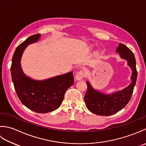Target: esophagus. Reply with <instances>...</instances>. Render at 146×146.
I'll return each instance as SVG.
<instances>
[{"label":"esophagus","mask_w":146,"mask_h":146,"mask_svg":"<svg viewBox=\"0 0 146 146\" xmlns=\"http://www.w3.org/2000/svg\"><path fill=\"white\" fill-rule=\"evenodd\" d=\"M84 76V73L83 71H79V72H77L76 74V76H75V79L77 81H80V80H81L83 77Z\"/></svg>","instance_id":"esophagus-1"}]
</instances>
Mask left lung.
Wrapping results in <instances>:
<instances>
[{
    "instance_id": "1",
    "label": "left lung",
    "mask_w": 146,
    "mask_h": 146,
    "mask_svg": "<svg viewBox=\"0 0 146 146\" xmlns=\"http://www.w3.org/2000/svg\"><path fill=\"white\" fill-rule=\"evenodd\" d=\"M116 52L119 53L121 58L127 61L128 65L131 68L132 82L123 90L111 94H105L94 90L90 83L87 81L88 90L84 96L86 106L90 111L98 115H111L122 110L129 102L135 85L137 72L133 52L122 43L119 44Z\"/></svg>"
}]
</instances>
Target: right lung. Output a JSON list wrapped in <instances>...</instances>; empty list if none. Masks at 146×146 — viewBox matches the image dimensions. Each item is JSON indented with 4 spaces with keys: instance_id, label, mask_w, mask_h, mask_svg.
Returning <instances> with one entry per match:
<instances>
[{
    "instance_id": "add662e5",
    "label": "right lung",
    "mask_w": 146,
    "mask_h": 146,
    "mask_svg": "<svg viewBox=\"0 0 146 146\" xmlns=\"http://www.w3.org/2000/svg\"><path fill=\"white\" fill-rule=\"evenodd\" d=\"M40 34L32 35L15 50L11 67L15 90L21 102L32 111L45 113L58 108L64 94L74 82L72 72L43 81H36L26 76L21 67V58L28 44L36 42Z\"/></svg>"
}]
</instances>
